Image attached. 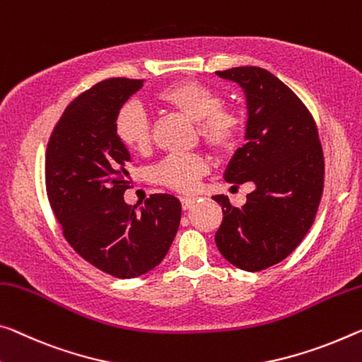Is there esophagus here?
<instances>
[{
  "label": "esophagus",
  "instance_id": "1",
  "mask_svg": "<svg viewBox=\"0 0 362 362\" xmlns=\"http://www.w3.org/2000/svg\"><path fill=\"white\" fill-rule=\"evenodd\" d=\"M196 200H197V197H192V196H182V197H181V205H182V209H185V210L191 209L192 205L196 204Z\"/></svg>",
  "mask_w": 362,
  "mask_h": 362
}]
</instances>
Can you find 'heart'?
I'll list each match as a JSON object with an SVG mask.
<instances>
[{
  "label": "heart",
  "instance_id": "obj_1",
  "mask_svg": "<svg viewBox=\"0 0 362 362\" xmlns=\"http://www.w3.org/2000/svg\"><path fill=\"white\" fill-rule=\"evenodd\" d=\"M153 102L176 110L196 121L197 134L209 148L226 152L241 134L244 119L239 111L221 107L223 98L215 88L196 81H180L155 93ZM115 132L119 142L132 152L146 153L152 144L150 123L144 110L136 103H126L115 119ZM207 173V163L200 155H171L155 171L162 185L175 191L189 192Z\"/></svg>",
  "mask_w": 362,
  "mask_h": 362
}]
</instances>
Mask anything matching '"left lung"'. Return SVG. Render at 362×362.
Masks as SVG:
<instances>
[{
    "instance_id": "left-lung-1",
    "label": "left lung",
    "mask_w": 362,
    "mask_h": 362,
    "mask_svg": "<svg viewBox=\"0 0 362 362\" xmlns=\"http://www.w3.org/2000/svg\"><path fill=\"white\" fill-rule=\"evenodd\" d=\"M236 82L246 97L244 146L233 155L225 180L251 181L241 209L223 194L215 233L220 254L238 269L259 272L286 259L313 226L324 191V153L309 110L290 87L255 66L216 71Z\"/></svg>"
}]
</instances>
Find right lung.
<instances>
[{
	"label": "right lung",
	"instance_id": "add662e5",
	"mask_svg": "<svg viewBox=\"0 0 362 362\" xmlns=\"http://www.w3.org/2000/svg\"><path fill=\"white\" fill-rule=\"evenodd\" d=\"M142 79L98 82L64 110L49 137L45 180L49 205L71 247L105 274L136 278L165 259L181 220V202L152 194L127 205L131 153L115 119Z\"/></svg>",
	"mask_w": 362,
	"mask_h": 362
}]
</instances>
